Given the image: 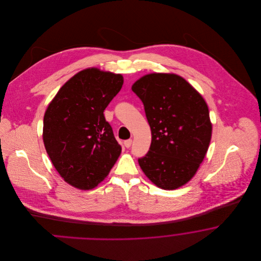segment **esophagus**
<instances>
[{
  "label": "esophagus",
  "mask_w": 261,
  "mask_h": 261,
  "mask_svg": "<svg viewBox=\"0 0 261 261\" xmlns=\"http://www.w3.org/2000/svg\"><path fill=\"white\" fill-rule=\"evenodd\" d=\"M131 145H132V140H131V139L124 141V146L126 148H130Z\"/></svg>",
  "instance_id": "1"
}]
</instances>
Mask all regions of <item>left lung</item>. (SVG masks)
Listing matches in <instances>:
<instances>
[{"label": "left lung", "instance_id": "1", "mask_svg": "<svg viewBox=\"0 0 261 261\" xmlns=\"http://www.w3.org/2000/svg\"><path fill=\"white\" fill-rule=\"evenodd\" d=\"M132 91L142 100L151 131L147 154L138 160L149 180L164 190L185 185L197 172L211 143L210 112L184 78L151 73Z\"/></svg>", "mask_w": 261, "mask_h": 261}]
</instances>
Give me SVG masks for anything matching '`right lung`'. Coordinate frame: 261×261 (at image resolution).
I'll list each match as a JSON object with an SVG mask.
<instances>
[{"label": "right lung", "mask_w": 261, "mask_h": 261, "mask_svg": "<svg viewBox=\"0 0 261 261\" xmlns=\"http://www.w3.org/2000/svg\"><path fill=\"white\" fill-rule=\"evenodd\" d=\"M122 85L121 74L84 69L60 89L45 112V148L57 171L71 186H98L120 155L121 146L103 112Z\"/></svg>", "instance_id": "right-lung-1"}]
</instances>
